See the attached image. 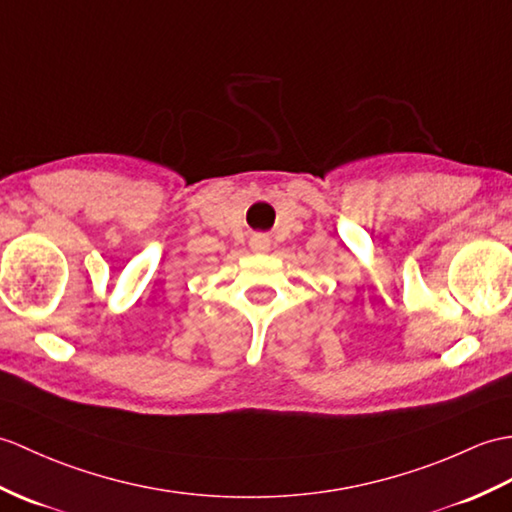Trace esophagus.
<instances>
[{
	"mask_svg": "<svg viewBox=\"0 0 512 512\" xmlns=\"http://www.w3.org/2000/svg\"><path fill=\"white\" fill-rule=\"evenodd\" d=\"M251 248L255 253H266L268 248H270V240L266 235H261V233H257V235H253L251 237Z\"/></svg>",
	"mask_w": 512,
	"mask_h": 512,
	"instance_id": "esophagus-1",
	"label": "esophagus"
}]
</instances>
